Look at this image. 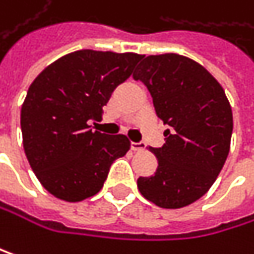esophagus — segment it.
<instances>
[{"mask_svg":"<svg viewBox=\"0 0 254 254\" xmlns=\"http://www.w3.org/2000/svg\"><path fill=\"white\" fill-rule=\"evenodd\" d=\"M131 149H132L134 152H141V150L146 149V143H143V141H138V143L132 141V143H131Z\"/></svg>","mask_w":254,"mask_h":254,"instance_id":"obj_1","label":"esophagus"}]
</instances>
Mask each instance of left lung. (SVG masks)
I'll return each mask as SVG.
<instances>
[{
    "mask_svg": "<svg viewBox=\"0 0 254 254\" xmlns=\"http://www.w3.org/2000/svg\"><path fill=\"white\" fill-rule=\"evenodd\" d=\"M144 58V56H143ZM170 126L155 176L140 177L138 190L161 208H182L202 195L220 174L231 147L232 108L220 83L198 62L177 53L150 55L134 72Z\"/></svg>",
    "mask_w": 254,
    "mask_h": 254,
    "instance_id": "8db88e82",
    "label": "left lung"
}]
</instances>
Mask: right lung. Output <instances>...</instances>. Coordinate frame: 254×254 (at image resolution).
Segmentation results:
<instances>
[{
    "mask_svg": "<svg viewBox=\"0 0 254 254\" xmlns=\"http://www.w3.org/2000/svg\"><path fill=\"white\" fill-rule=\"evenodd\" d=\"M137 53L77 50L44 68L28 89L20 128L28 162L53 196L78 202L96 195L111 164L126 155V135L90 129L113 90L132 74Z\"/></svg>",
    "mask_w": 254,
    "mask_h": 254,
    "instance_id": "right-lung-1",
    "label": "right lung"
}]
</instances>
